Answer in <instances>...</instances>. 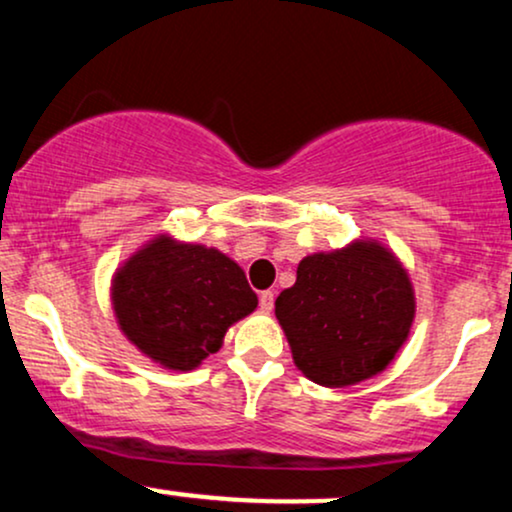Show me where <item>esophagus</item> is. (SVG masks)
Wrapping results in <instances>:
<instances>
[{
	"mask_svg": "<svg viewBox=\"0 0 512 512\" xmlns=\"http://www.w3.org/2000/svg\"><path fill=\"white\" fill-rule=\"evenodd\" d=\"M260 308H262V313H272V308H274V293L272 291L260 293Z\"/></svg>",
	"mask_w": 512,
	"mask_h": 512,
	"instance_id": "1",
	"label": "esophagus"
}]
</instances>
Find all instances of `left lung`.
I'll return each instance as SVG.
<instances>
[{
    "instance_id": "8db88e82",
    "label": "left lung",
    "mask_w": 512,
    "mask_h": 512,
    "mask_svg": "<svg viewBox=\"0 0 512 512\" xmlns=\"http://www.w3.org/2000/svg\"><path fill=\"white\" fill-rule=\"evenodd\" d=\"M296 366L317 385L344 387L380 373L414 320L409 276L375 243L317 252L276 298Z\"/></svg>"
}]
</instances>
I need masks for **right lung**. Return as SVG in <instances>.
Here are the masks:
<instances>
[{
    "instance_id": "1",
    "label": "right lung",
    "mask_w": 512,
    "mask_h": 512,
    "mask_svg": "<svg viewBox=\"0 0 512 512\" xmlns=\"http://www.w3.org/2000/svg\"><path fill=\"white\" fill-rule=\"evenodd\" d=\"M113 305L139 351L166 368L192 370L221 349L223 334L257 308V296L223 252L161 236L115 274Z\"/></svg>"
}]
</instances>
